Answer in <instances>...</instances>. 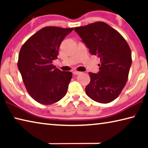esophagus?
I'll return each instance as SVG.
<instances>
[{"label": "esophagus", "instance_id": "obj_1", "mask_svg": "<svg viewBox=\"0 0 148 148\" xmlns=\"http://www.w3.org/2000/svg\"><path fill=\"white\" fill-rule=\"evenodd\" d=\"M73 74L74 75H79V74H81L82 72H78V71H74L73 72Z\"/></svg>", "mask_w": 148, "mask_h": 148}]
</instances>
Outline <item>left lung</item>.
<instances>
[{"mask_svg":"<svg viewBox=\"0 0 148 148\" xmlns=\"http://www.w3.org/2000/svg\"><path fill=\"white\" fill-rule=\"evenodd\" d=\"M74 30L91 54L101 59L98 74L89 73L91 81L86 87L87 95L99 103L111 102L118 97L128 79L132 63L129 44L118 31L102 21Z\"/></svg>","mask_w":148,"mask_h":148,"instance_id":"left-lung-1","label":"left lung"}]
</instances>
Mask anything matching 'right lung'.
I'll return each mask as SVG.
<instances>
[{"label": "right lung", "mask_w": 148, "mask_h": 148, "mask_svg": "<svg viewBox=\"0 0 148 148\" xmlns=\"http://www.w3.org/2000/svg\"><path fill=\"white\" fill-rule=\"evenodd\" d=\"M74 28L46 27L25 42L20 49L17 66L25 86L34 101L49 105L65 96L72 74L56 68L60 44Z\"/></svg>", "instance_id": "obj_1"}]
</instances>
